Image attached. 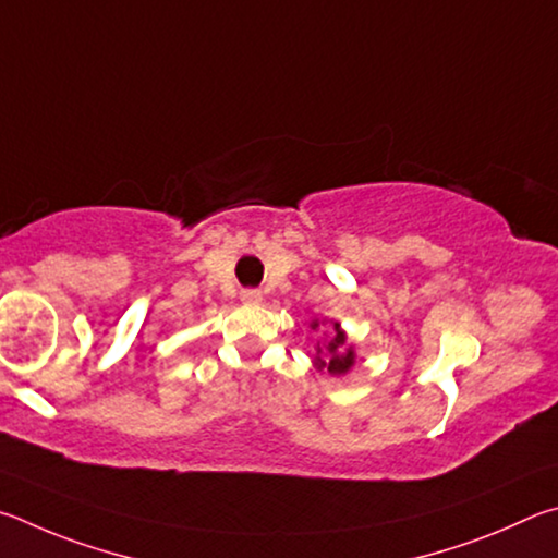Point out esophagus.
<instances>
[{
  "instance_id": "1",
  "label": "esophagus",
  "mask_w": 558,
  "mask_h": 558,
  "mask_svg": "<svg viewBox=\"0 0 558 558\" xmlns=\"http://www.w3.org/2000/svg\"><path fill=\"white\" fill-rule=\"evenodd\" d=\"M240 296H242V301H247V304H257V301H262V294L257 289H244Z\"/></svg>"
}]
</instances>
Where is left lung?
I'll return each mask as SVG.
<instances>
[{
	"mask_svg": "<svg viewBox=\"0 0 558 558\" xmlns=\"http://www.w3.org/2000/svg\"><path fill=\"white\" fill-rule=\"evenodd\" d=\"M318 324H314V328ZM343 345H345V333H343V330H338V324H336V336L330 338V343H328V357L326 360L316 357V365L326 367L330 375L348 373V369L353 367V363H355V355H353V350H345V353H343Z\"/></svg>",
	"mask_w": 558,
	"mask_h": 558,
	"instance_id": "8db88e82",
	"label": "left lung"
}]
</instances>
